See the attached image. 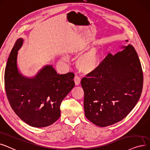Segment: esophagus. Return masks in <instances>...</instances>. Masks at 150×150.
<instances>
[{"label": "esophagus", "instance_id": "1", "mask_svg": "<svg viewBox=\"0 0 150 150\" xmlns=\"http://www.w3.org/2000/svg\"><path fill=\"white\" fill-rule=\"evenodd\" d=\"M81 79L79 77V76H75L74 77V82H75V85H79L80 83H81Z\"/></svg>", "mask_w": 150, "mask_h": 150}]
</instances>
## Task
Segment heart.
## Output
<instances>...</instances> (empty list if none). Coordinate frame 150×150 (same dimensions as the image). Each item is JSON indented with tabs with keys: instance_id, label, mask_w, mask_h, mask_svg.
Listing matches in <instances>:
<instances>
[{
	"instance_id": "heart-1",
	"label": "heart",
	"mask_w": 150,
	"mask_h": 150,
	"mask_svg": "<svg viewBox=\"0 0 150 150\" xmlns=\"http://www.w3.org/2000/svg\"><path fill=\"white\" fill-rule=\"evenodd\" d=\"M99 65L98 49L93 47L80 55L76 61L77 68L83 73H90L96 70Z\"/></svg>"
}]
</instances>
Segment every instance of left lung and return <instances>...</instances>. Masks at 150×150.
<instances>
[{"label": "left lung", "instance_id": "1", "mask_svg": "<svg viewBox=\"0 0 150 150\" xmlns=\"http://www.w3.org/2000/svg\"><path fill=\"white\" fill-rule=\"evenodd\" d=\"M122 48L113 55L109 53L98 68L81 82L85 115L100 127L125 118L137 103L142 91L143 72L137 52L131 45Z\"/></svg>", "mask_w": 150, "mask_h": 150}]
</instances>
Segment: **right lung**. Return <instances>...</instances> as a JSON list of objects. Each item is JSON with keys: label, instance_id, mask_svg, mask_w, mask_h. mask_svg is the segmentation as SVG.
Here are the masks:
<instances>
[{"label": "right lung", "instance_id": "right-lung-1", "mask_svg": "<svg viewBox=\"0 0 150 150\" xmlns=\"http://www.w3.org/2000/svg\"><path fill=\"white\" fill-rule=\"evenodd\" d=\"M19 38L7 60L5 87L12 109L25 123L42 127L53 124L60 117V104L73 88L74 74H57L51 65L42 68L32 78L23 76L18 70V51L23 46Z\"/></svg>", "mask_w": 150, "mask_h": 150}]
</instances>
